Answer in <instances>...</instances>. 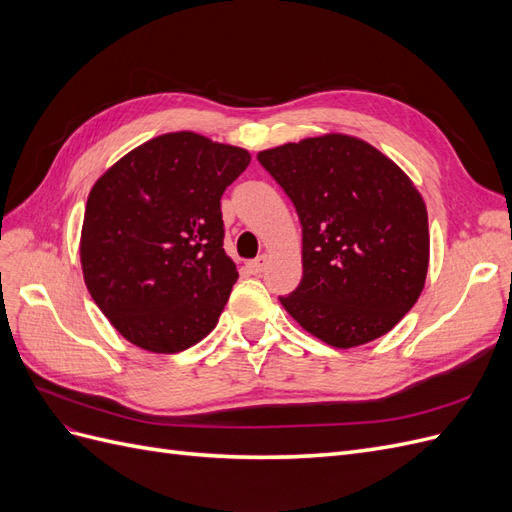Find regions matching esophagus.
<instances>
[{
    "instance_id": "34e87169",
    "label": "esophagus",
    "mask_w": 512,
    "mask_h": 512,
    "mask_svg": "<svg viewBox=\"0 0 512 512\" xmlns=\"http://www.w3.org/2000/svg\"><path fill=\"white\" fill-rule=\"evenodd\" d=\"M267 262H269V256H267V254H260L258 258H254V260L250 262V265H247V269H250L254 275H258V273L265 271Z\"/></svg>"
}]
</instances>
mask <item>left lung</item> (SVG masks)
I'll use <instances>...</instances> for the list:
<instances>
[{
    "label": "left lung",
    "mask_w": 512,
    "mask_h": 512,
    "mask_svg": "<svg viewBox=\"0 0 512 512\" xmlns=\"http://www.w3.org/2000/svg\"><path fill=\"white\" fill-rule=\"evenodd\" d=\"M303 228V280L280 297L301 327L335 348L389 333L421 297L429 267L423 196L376 147L348 134L258 153Z\"/></svg>",
    "instance_id": "8db88e82"
}]
</instances>
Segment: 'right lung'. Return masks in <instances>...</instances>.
Returning a JSON list of instances; mask_svg holds the SVG:
<instances>
[{"instance_id":"right-lung-1","label":"right lung","mask_w":512,"mask_h":512,"mask_svg":"<svg viewBox=\"0 0 512 512\" xmlns=\"http://www.w3.org/2000/svg\"><path fill=\"white\" fill-rule=\"evenodd\" d=\"M194 132L151 138L89 192L81 267L91 299L130 344L175 354L213 331L237 282L220 200L250 164Z\"/></svg>"}]
</instances>
